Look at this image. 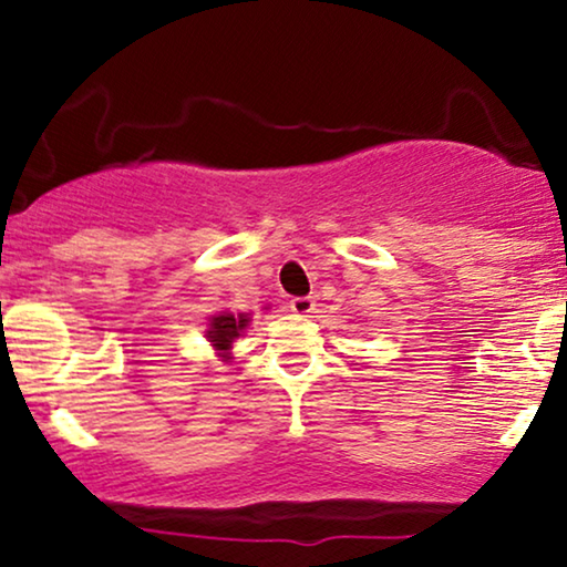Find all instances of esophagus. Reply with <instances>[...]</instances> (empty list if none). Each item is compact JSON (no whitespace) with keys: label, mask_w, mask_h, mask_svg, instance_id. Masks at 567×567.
Returning a JSON list of instances; mask_svg holds the SVG:
<instances>
[{"label":"esophagus","mask_w":567,"mask_h":567,"mask_svg":"<svg viewBox=\"0 0 567 567\" xmlns=\"http://www.w3.org/2000/svg\"><path fill=\"white\" fill-rule=\"evenodd\" d=\"M289 307H291L293 315L309 317V315L315 312V299H312V297H293V299L289 301Z\"/></svg>","instance_id":"1"}]
</instances>
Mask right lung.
I'll use <instances>...</instances> for the list:
<instances>
[{
	"instance_id": "right-lung-1",
	"label": "right lung",
	"mask_w": 567,
	"mask_h": 567,
	"mask_svg": "<svg viewBox=\"0 0 567 567\" xmlns=\"http://www.w3.org/2000/svg\"><path fill=\"white\" fill-rule=\"evenodd\" d=\"M247 322H250V317L247 315H229V312H221L212 317V324H208L206 330V338L208 343H212L216 351H219L221 359H229L227 351L231 348V340L239 338V332L247 328Z\"/></svg>"
}]
</instances>
